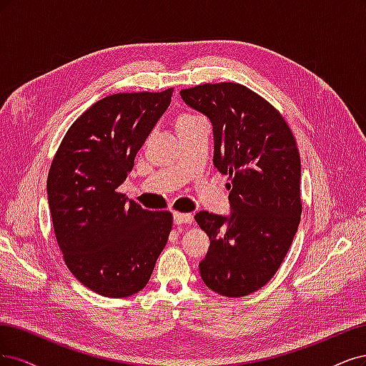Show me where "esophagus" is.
Listing matches in <instances>:
<instances>
[{"instance_id": "34e87169", "label": "esophagus", "mask_w": 366, "mask_h": 366, "mask_svg": "<svg viewBox=\"0 0 366 366\" xmlns=\"http://www.w3.org/2000/svg\"><path fill=\"white\" fill-rule=\"evenodd\" d=\"M173 222L176 223V225H181V223H192L193 222V214L174 213L173 214Z\"/></svg>"}]
</instances>
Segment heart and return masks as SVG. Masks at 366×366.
Segmentation results:
<instances>
[{
	"instance_id": "heart-1",
	"label": "heart",
	"mask_w": 366,
	"mask_h": 366,
	"mask_svg": "<svg viewBox=\"0 0 366 366\" xmlns=\"http://www.w3.org/2000/svg\"><path fill=\"white\" fill-rule=\"evenodd\" d=\"M200 117H197V115H193V114H182L179 119H178V122H176V126H185V124H190V123H193V122H196V120H199Z\"/></svg>"
}]
</instances>
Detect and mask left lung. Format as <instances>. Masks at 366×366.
I'll return each instance as SVG.
<instances>
[{"instance_id":"obj_1","label":"left lung","mask_w":366,"mask_h":366,"mask_svg":"<svg viewBox=\"0 0 366 366\" xmlns=\"http://www.w3.org/2000/svg\"><path fill=\"white\" fill-rule=\"evenodd\" d=\"M179 94L213 124L214 167L231 181L229 216H194L209 237L200 277L223 297H246L275 275L297 234L300 152L281 114L249 88L222 81Z\"/></svg>"}]
</instances>
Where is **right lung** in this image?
I'll list each match as a JSON object with an SVG mask.
<instances>
[{"label": "right lung", "instance_id": "add662e5", "mask_svg": "<svg viewBox=\"0 0 366 366\" xmlns=\"http://www.w3.org/2000/svg\"><path fill=\"white\" fill-rule=\"evenodd\" d=\"M162 92L112 94L68 129L46 179L54 234L81 285L108 298L144 289L172 231V213L149 211L119 187L172 102Z\"/></svg>", "mask_w": 366, "mask_h": 366}]
</instances>
